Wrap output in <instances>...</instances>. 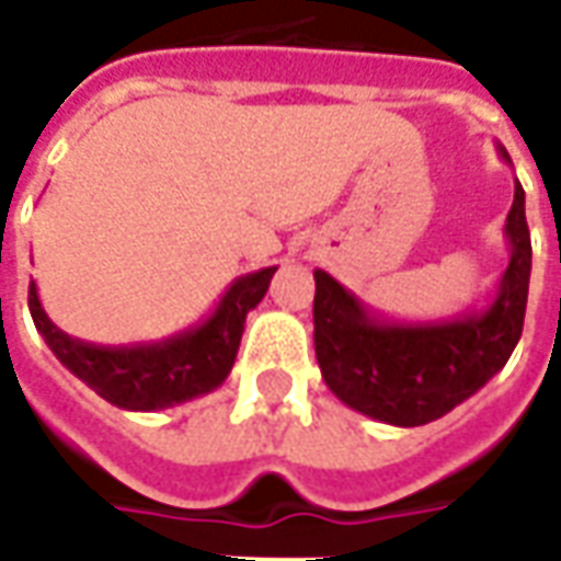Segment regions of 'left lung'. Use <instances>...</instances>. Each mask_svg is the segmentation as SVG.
Returning a JSON list of instances; mask_svg holds the SVG:
<instances>
[{
    "label": "left lung",
    "instance_id": "left-lung-1",
    "mask_svg": "<svg viewBox=\"0 0 561 561\" xmlns=\"http://www.w3.org/2000/svg\"><path fill=\"white\" fill-rule=\"evenodd\" d=\"M504 163L507 151L499 145ZM511 261L495 297L483 309H465L437 321H391L362 297L316 270V358L328 389L364 416L416 428L468 401L507 364L523 334L531 276L526 191L513 185L504 225Z\"/></svg>",
    "mask_w": 561,
    "mask_h": 561
}]
</instances>
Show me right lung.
Instances as JSON below:
<instances>
[{"instance_id":"obj_1","label":"right lung","mask_w":561,"mask_h":561,"mask_svg":"<svg viewBox=\"0 0 561 561\" xmlns=\"http://www.w3.org/2000/svg\"><path fill=\"white\" fill-rule=\"evenodd\" d=\"M276 267L254 270L230 282L215 309L179 334L130 346H96L60 331L30 282V312L57 362L100 398L133 413H154L215 391L230 374L240 352L245 316L270 288Z\"/></svg>"}]
</instances>
